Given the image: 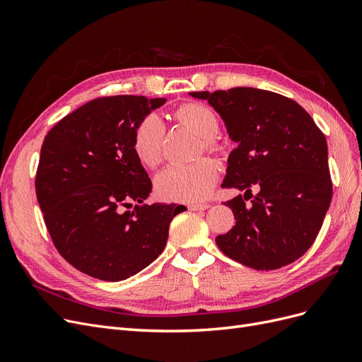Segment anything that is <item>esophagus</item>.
Here are the masks:
<instances>
[{
  "mask_svg": "<svg viewBox=\"0 0 362 362\" xmlns=\"http://www.w3.org/2000/svg\"><path fill=\"white\" fill-rule=\"evenodd\" d=\"M210 208V204H190L189 205V210L190 211H204Z\"/></svg>",
  "mask_w": 362,
  "mask_h": 362,
  "instance_id": "esophagus-1",
  "label": "esophagus"
}]
</instances>
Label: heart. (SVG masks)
<instances>
[{
    "instance_id": "obj_1",
    "label": "heart",
    "mask_w": 362,
    "mask_h": 362,
    "mask_svg": "<svg viewBox=\"0 0 362 362\" xmlns=\"http://www.w3.org/2000/svg\"><path fill=\"white\" fill-rule=\"evenodd\" d=\"M175 117L202 139L208 152L221 149L214 136L218 131V117L210 107L189 103L177 108ZM164 124L158 115L151 113L137 124L133 134V151L137 160L146 168H156L163 157ZM217 164L202 158L192 164H173L164 169L156 180L161 198L175 202H201L210 196L217 182Z\"/></svg>"
}]
</instances>
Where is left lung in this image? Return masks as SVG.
Segmentation results:
<instances>
[{
	"label": "left lung",
	"mask_w": 362,
	"mask_h": 362,
	"mask_svg": "<svg viewBox=\"0 0 362 362\" xmlns=\"http://www.w3.org/2000/svg\"><path fill=\"white\" fill-rule=\"evenodd\" d=\"M189 95L208 101L237 144L222 187L245 194L225 202L235 225L216 237L218 249L255 270L294 262L314 243L332 199L325 134L298 103L269 90Z\"/></svg>",
	"instance_id": "1"
}]
</instances>
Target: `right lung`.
<instances>
[{
	"label": "right lung",
	"instance_id": "right-lung-1",
	"mask_svg": "<svg viewBox=\"0 0 362 362\" xmlns=\"http://www.w3.org/2000/svg\"><path fill=\"white\" fill-rule=\"evenodd\" d=\"M166 100L98 98L63 117L40 149L36 194L48 233L75 269L124 281L166 247L172 218L184 205L144 201L152 182L133 151L137 124ZM136 200L133 212L124 206Z\"/></svg>",
	"mask_w": 362,
	"mask_h": 362
}]
</instances>
